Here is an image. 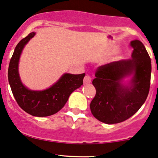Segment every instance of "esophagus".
<instances>
[{"mask_svg":"<svg viewBox=\"0 0 158 158\" xmlns=\"http://www.w3.org/2000/svg\"><path fill=\"white\" fill-rule=\"evenodd\" d=\"M91 76H88V75H86L85 76V78H84L85 84H89V83H91Z\"/></svg>","mask_w":158,"mask_h":158,"instance_id":"esophagus-1","label":"esophagus"}]
</instances>
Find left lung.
<instances>
[{"label":"left lung","mask_w":158,"mask_h":158,"mask_svg":"<svg viewBox=\"0 0 158 158\" xmlns=\"http://www.w3.org/2000/svg\"><path fill=\"white\" fill-rule=\"evenodd\" d=\"M132 58L100 66L92 84L96 95L90 104L91 113L106 124H117L134 115L143 105L150 88L151 58L141 41L131 42ZM132 75L127 85L122 83Z\"/></svg>","instance_id":"8db88e82"}]
</instances>
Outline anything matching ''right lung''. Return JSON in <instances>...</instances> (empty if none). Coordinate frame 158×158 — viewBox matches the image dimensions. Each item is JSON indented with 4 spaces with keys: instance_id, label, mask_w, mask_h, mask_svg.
I'll use <instances>...</instances> for the list:
<instances>
[{
    "instance_id": "obj_1",
    "label": "right lung",
    "mask_w": 158,
    "mask_h": 158,
    "mask_svg": "<svg viewBox=\"0 0 158 158\" xmlns=\"http://www.w3.org/2000/svg\"><path fill=\"white\" fill-rule=\"evenodd\" d=\"M30 33L15 46L8 69V79L12 92L19 106L27 113L37 117L54 115L64 106L70 95L83 84L85 73H64L50 88L33 91L22 84L19 73V61L24 47L34 37Z\"/></svg>"
}]
</instances>
